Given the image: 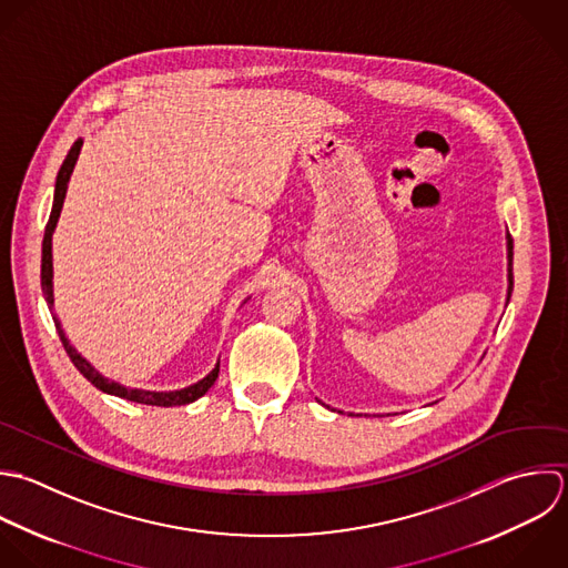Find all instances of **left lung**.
I'll use <instances>...</instances> for the list:
<instances>
[{
  "instance_id": "1",
  "label": "left lung",
  "mask_w": 568,
  "mask_h": 568,
  "mask_svg": "<svg viewBox=\"0 0 568 568\" xmlns=\"http://www.w3.org/2000/svg\"><path fill=\"white\" fill-rule=\"evenodd\" d=\"M507 278H509L507 303H509L511 292H514V239H511V234H507Z\"/></svg>"
}]
</instances>
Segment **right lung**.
<instances>
[{
    "label": "right lung",
    "instance_id": "obj_1",
    "mask_svg": "<svg viewBox=\"0 0 568 568\" xmlns=\"http://www.w3.org/2000/svg\"><path fill=\"white\" fill-rule=\"evenodd\" d=\"M81 145H83V139H77L70 148V152L65 154L61 168H59V174H57V183H54V199H52V210H50V219L45 223V232H43V243H41V292H43V298L48 303V307L52 310L54 305V296H52V232L57 227V221H59V214H61V207H63V199H65V190H68V181H70V174L74 170V163L79 159V152H81ZM52 321H54V327H57V334L63 343V349L65 354L70 356L72 365L83 374V378H88L97 389H101L103 394H110V396H119V398H125L130 403H141V405H154V407H176V405H190L194 403L196 398H201L212 385L214 381L219 378V363L214 365V369L201 378L199 383L190 385V387H183V389H174V392H150V389H130V387H123L105 376H101L72 345L70 341L65 338V332L61 329V323L59 318L52 314Z\"/></svg>",
    "mask_w": 568,
    "mask_h": 568
}]
</instances>
